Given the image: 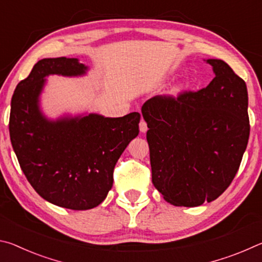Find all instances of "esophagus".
Wrapping results in <instances>:
<instances>
[{
  "instance_id": "1",
  "label": "esophagus",
  "mask_w": 262,
  "mask_h": 262,
  "mask_svg": "<svg viewBox=\"0 0 262 262\" xmlns=\"http://www.w3.org/2000/svg\"><path fill=\"white\" fill-rule=\"evenodd\" d=\"M140 130H141V133H145V132L148 130L147 122H145L144 120H141L140 121Z\"/></svg>"
}]
</instances>
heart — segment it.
<instances>
[{"label":"heart","mask_w":262,"mask_h":262,"mask_svg":"<svg viewBox=\"0 0 262 262\" xmlns=\"http://www.w3.org/2000/svg\"><path fill=\"white\" fill-rule=\"evenodd\" d=\"M183 90H184L183 86H181V85H177V86H174L173 89H172L171 95H172V96H178Z\"/></svg>","instance_id":"obj_1"}]
</instances>
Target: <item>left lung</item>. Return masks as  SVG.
<instances>
[{
  "mask_svg": "<svg viewBox=\"0 0 262 262\" xmlns=\"http://www.w3.org/2000/svg\"><path fill=\"white\" fill-rule=\"evenodd\" d=\"M206 62L215 74L207 88L152 97L141 110L152 184L177 207L216 200L236 176L250 136L245 82L223 60Z\"/></svg>",
  "mask_w": 262,
  "mask_h": 262,
  "instance_id": "1",
  "label": "left lung"
}]
</instances>
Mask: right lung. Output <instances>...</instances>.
Masks as SVG:
<instances>
[{
	"instance_id": "1",
	"label": "right lung",
	"mask_w": 262,
	"mask_h": 262,
	"mask_svg": "<svg viewBox=\"0 0 262 262\" xmlns=\"http://www.w3.org/2000/svg\"><path fill=\"white\" fill-rule=\"evenodd\" d=\"M88 70L74 57L38 61L16 86L9 120L12 148L31 186L46 201L73 210L91 209L105 200L115 164L139 135L141 119L139 112L121 118L89 113L48 119L40 108L46 77H77Z\"/></svg>"
}]
</instances>
